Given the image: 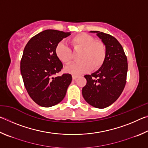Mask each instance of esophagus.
Here are the masks:
<instances>
[{
    "label": "esophagus",
    "mask_w": 148,
    "mask_h": 148,
    "mask_svg": "<svg viewBox=\"0 0 148 148\" xmlns=\"http://www.w3.org/2000/svg\"><path fill=\"white\" fill-rule=\"evenodd\" d=\"M78 77H79V76H77V75H74V74L72 75V79H73L74 80L76 79Z\"/></svg>",
    "instance_id": "1"
}]
</instances>
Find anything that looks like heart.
<instances>
[{
  "mask_svg": "<svg viewBox=\"0 0 148 148\" xmlns=\"http://www.w3.org/2000/svg\"><path fill=\"white\" fill-rule=\"evenodd\" d=\"M75 51L82 50L79 59L81 61L66 66V72L73 74H83L92 69H98L105 61L106 49L103 42L95 40L93 36L86 33L76 34L69 39ZM56 54L60 61L69 64L72 60V52L64 42H60L56 47Z\"/></svg>",
  "mask_w": 148,
  "mask_h": 148,
  "instance_id": "1",
  "label": "heart"
}]
</instances>
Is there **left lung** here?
Returning <instances> with one entry per match:
<instances>
[{
  "label": "left lung",
  "mask_w": 148,
  "mask_h": 148,
  "mask_svg": "<svg viewBox=\"0 0 148 148\" xmlns=\"http://www.w3.org/2000/svg\"><path fill=\"white\" fill-rule=\"evenodd\" d=\"M97 33L106 49L105 61L98 71L84 77L87 84L82 89V95L90 105L104 108L116 101L126 84L128 70L127 56L117 40L110 34L100 31Z\"/></svg>",
  "instance_id": "8db88e82"
}]
</instances>
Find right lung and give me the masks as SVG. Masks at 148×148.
Wrapping results in <instances>:
<instances>
[{"mask_svg": "<svg viewBox=\"0 0 148 148\" xmlns=\"http://www.w3.org/2000/svg\"><path fill=\"white\" fill-rule=\"evenodd\" d=\"M69 35L71 32L45 30L31 38L25 47L21 74L27 92L39 106L48 108L59 103L71 83L70 74L53 76L63 66L56 56V47Z\"/></svg>", "mask_w": 148, "mask_h": 148, "instance_id": "obj_1", "label": "right lung"}]
</instances>
